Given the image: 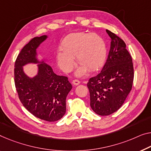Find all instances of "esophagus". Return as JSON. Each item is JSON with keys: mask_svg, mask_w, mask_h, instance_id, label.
<instances>
[{"mask_svg": "<svg viewBox=\"0 0 151 151\" xmlns=\"http://www.w3.org/2000/svg\"><path fill=\"white\" fill-rule=\"evenodd\" d=\"M73 84L75 85H78L80 84V81L78 80H73Z\"/></svg>", "mask_w": 151, "mask_h": 151, "instance_id": "obj_1", "label": "esophagus"}]
</instances>
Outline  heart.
Masks as SVG:
<instances>
[{"instance_id": "b5f03b06", "label": "heart", "mask_w": 151, "mask_h": 151, "mask_svg": "<svg viewBox=\"0 0 151 151\" xmlns=\"http://www.w3.org/2000/svg\"><path fill=\"white\" fill-rule=\"evenodd\" d=\"M62 51L56 53V61L63 71L69 72L75 65V60L80 64L75 76L81 77L87 70L94 72L104 64L107 56L106 42L96 34L75 33L65 37L60 45Z\"/></svg>"}]
</instances>
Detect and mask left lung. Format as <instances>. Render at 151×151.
Listing matches in <instances>:
<instances>
[{
	"mask_svg": "<svg viewBox=\"0 0 151 151\" xmlns=\"http://www.w3.org/2000/svg\"><path fill=\"white\" fill-rule=\"evenodd\" d=\"M111 48L106 62L98 75L87 83L90 106L96 114L109 115L120 109L132 90L134 81L132 58L123 40L109 30Z\"/></svg>",
	"mask_w": 151,
	"mask_h": 151,
	"instance_id": "8db88e82",
	"label": "left lung"
}]
</instances>
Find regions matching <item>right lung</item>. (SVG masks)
Instances as JSON below:
<instances>
[{
	"instance_id": "obj_1",
	"label": "right lung",
	"mask_w": 151,
	"mask_h": 151,
	"mask_svg": "<svg viewBox=\"0 0 151 151\" xmlns=\"http://www.w3.org/2000/svg\"><path fill=\"white\" fill-rule=\"evenodd\" d=\"M47 38L35 37L20 51L15 63V85L20 101L31 114L53 122L66 113V99L73 87L66 76L56 75L45 58L39 57L37 49ZM29 63L37 66L32 78L24 72L23 66Z\"/></svg>"
}]
</instances>
